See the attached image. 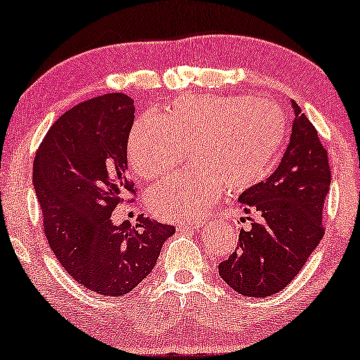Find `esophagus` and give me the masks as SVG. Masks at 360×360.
Returning a JSON list of instances; mask_svg holds the SVG:
<instances>
[{
  "instance_id": "esophagus-1",
  "label": "esophagus",
  "mask_w": 360,
  "mask_h": 360,
  "mask_svg": "<svg viewBox=\"0 0 360 360\" xmlns=\"http://www.w3.org/2000/svg\"><path fill=\"white\" fill-rule=\"evenodd\" d=\"M202 220H191V222H184L179 225V230H195L198 226H202Z\"/></svg>"
}]
</instances>
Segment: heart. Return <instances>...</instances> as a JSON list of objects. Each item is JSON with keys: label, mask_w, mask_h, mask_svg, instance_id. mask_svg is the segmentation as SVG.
<instances>
[{"label": "heart", "mask_w": 360, "mask_h": 360, "mask_svg": "<svg viewBox=\"0 0 360 360\" xmlns=\"http://www.w3.org/2000/svg\"><path fill=\"white\" fill-rule=\"evenodd\" d=\"M286 135L276 104L248 96H196L175 101L161 119L143 115L131 127L127 156L134 172L159 179L186 158L193 162L148 191V206L164 220L207 211L222 195L256 185L267 175Z\"/></svg>", "instance_id": "1"}]
</instances>
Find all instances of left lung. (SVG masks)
<instances>
[{
  "label": "left lung",
  "mask_w": 360,
  "mask_h": 360,
  "mask_svg": "<svg viewBox=\"0 0 360 360\" xmlns=\"http://www.w3.org/2000/svg\"><path fill=\"white\" fill-rule=\"evenodd\" d=\"M295 122L283 159L265 181L241 193L245 212H257L241 230L236 250L219 264V274L236 292L275 295L291 283L325 233L323 201L330 190L327 149L295 101Z\"/></svg>",
  "instance_id": "obj_1"
}]
</instances>
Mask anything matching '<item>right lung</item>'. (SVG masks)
Masks as SVG:
<instances>
[{
    "label": "right lung",
    "instance_id": "right-lung-1",
    "mask_svg": "<svg viewBox=\"0 0 360 360\" xmlns=\"http://www.w3.org/2000/svg\"><path fill=\"white\" fill-rule=\"evenodd\" d=\"M134 119V99L124 93L88 99L53 124L33 161L49 246L72 278L103 296H122L140 285L175 233L172 225L143 214L135 226L110 219L127 196L136 195L127 176Z\"/></svg>",
    "mask_w": 360,
    "mask_h": 360
}]
</instances>
